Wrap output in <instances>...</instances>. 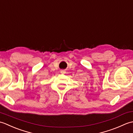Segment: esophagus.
I'll return each instance as SVG.
<instances>
[{
	"instance_id": "34e87169",
	"label": "esophagus",
	"mask_w": 133,
	"mask_h": 133,
	"mask_svg": "<svg viewBox=\"0 0 133 133\" xmlns=\"http://www.w3.org/2000/svg\"><path fill=\"white\" fill-rule=\"evenodd\" d=\"M64 71H61V73H64Z\"/></svg>"
}]
</instances>
